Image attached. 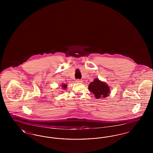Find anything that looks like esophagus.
Segmentation results:
<instances>
[{
	"instance_id": "1",
	"label": "esophagus",
	"mask_w": 153,
	"mask_h": 153,
	"mask_svg": "<svg viewBox=\"0 0 153 153\" xmlns=\"http://www.w3.org/2000/svg\"><path fill=\"white\" fill-rule=\"evenodd\" d=\"M76 82H81L82 80H80V79H77V80H76Z\"/></svg>"
}]
</instances>
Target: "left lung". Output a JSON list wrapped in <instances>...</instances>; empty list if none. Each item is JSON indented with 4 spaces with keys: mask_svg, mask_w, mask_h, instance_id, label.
<instances>
[{
    "mask_svg": "<svg viewBox=\"0 0 153 153\" xmlns=\"http://www.w3.org/2000/svg\"><path fill=\"white\" fill-rule=\"evenodd\" d=\"M89 90L95 95L96 99L100 97H105L108 96L110 93V89L108 86L105 83L99 80L95 79L93 82H91L89 86Z\"/></svg>",
    "mask_w": 153,
    "mask_h": 153,
    "instance_id": "1",
    "label": "left lung"
}]
</instances>
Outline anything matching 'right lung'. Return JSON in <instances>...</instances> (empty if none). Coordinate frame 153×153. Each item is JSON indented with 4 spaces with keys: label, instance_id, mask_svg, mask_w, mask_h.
I'll list each match as a JSON object with an SVG mask.
<instances>
[{
    "label": "right lung",
    "instance_id": "add662e5",
    "mask_svg": "<svg viewBox=\"0 0 153 153\" xmlns=\"http://www.w3.org/2000/svg\"><path fill=\"white\" fill-rule=\"evenodd\" d=\"M62 87L64 89H66V87H67V86H66V85H65V84H63V85H62Z\"/></svg>",
    "mask_w": 153,
    "mask_h": 153
}]
</instances>
